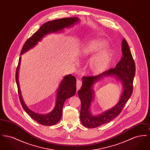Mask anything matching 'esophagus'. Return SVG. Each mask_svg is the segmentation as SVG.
<instances>
[{"mask_svg": "<svg viewBox=\"0 0 150 150\" xmlns=\"http://www.w3.org/2000/svg\"><path fill=\"white\" fill-rule=\"evenodd\" d=\"M82 85V81L80 80H77V81H76V88H77V90H79L81 86Z\"/></svg>", "mask_w": 150, "mask_h": 150, "instance_id": "34e87169", "label": "esophagus"}]
</instances>
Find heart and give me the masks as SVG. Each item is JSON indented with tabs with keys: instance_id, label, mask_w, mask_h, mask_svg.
Listing matches in <instances>:
<instances>
[{
	"instance_id": "obj_1",
	"label": "heart",
	"mask_w": 150,
	"mask_h": 150,
	"mask_svg": "<svg viewBox=\"0 0 150 150\" xmlns=\"http://www.w3.org/2000/svg\"><path fill=\"white\" fill-rule=\"evenodd\" d=\"M106 44L105 40L100 38L91 40L81 48L79 51L78 56L82 58L89 57L105 48ZM111 58V54L110 50H101L91 58L89 62L91 70L95 74L103 71L110 64Z\"/></svg>"
}]
</instances>
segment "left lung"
Returning a JSON list of instances; mask_svg holds the SVG:
<instances>
[{"label": "left lung", "mask_w": 150, "mask_h": 150, "mask_svg": "<svg viewBox=\"0 0 150 150\" xmlns=\"http://www.w3.org/2000/svg\"><path fill=\"white\" fill-rule=\"evenodd\" d=\"M121 51L122 57L115 68L110 69L98 75L84 76L82 78V86L78 91L79 97L81 103L80 117L82 124L86 128H96L112 120L120 114L124 106L132 94L136 65L125 38L122 41ZM116 76L121 80L123 92L121 99L111 109L97 116H93L89 110L93 94L92 87L96 81L104 76Z\"/></svg>", "instance_id": "obj_1"}]
</instances>
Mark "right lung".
<instances>
[{
	"mask_svg": "<svg viewBox=\"0 0 150 150\" xmlns=\"http://www.w3.org/2000/svg\"><path fill=\"white\" fill-rule=\"evenodd\" d=\"M78 21L79 19L77 17H69L50 21L44 23L37 31H36L33 35L26 41L23 45L20 54L22 55L23 53L34 47L38 43V42L42 40L44 36L50 33L61 31L66 28H69L73 25L74 23L78 22ZM21 57L19 58L18 64L16 69V81L17 86L18 96L22 106L29 116H30L34 120L42 125L50 126L57 124L61 118L62 108L64 101L66 99L74 96L76 93V80L75 77L71 75L65 76L58 86L57 90L56 103L53 111L48 114H38L30 110L26 106L22 98L18 80V70L21 63Z\"/></svg>",
	"mask_w": 150,
	"mask_h": 150,
	"instance_id": "right-lung-1",
	"label": "right lung"
}]
</instances>
